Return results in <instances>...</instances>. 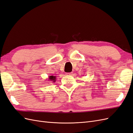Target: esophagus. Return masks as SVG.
Returning <instances> with one entry per match:
<instances>
[{
  "label": "esophagus",
  "mask_w": 133,
  "mask_h": 133,
  "mask_svg": "<svg viewBox=\"0 0 133 133\" xmlns=\"http://www.w3.org/2000/svg\"><path fill=\"white\" fill-rule=\"evenodd\" d=\"M66 74L67 75H72V74H73V73H72V72H71V73H66Z\"/></svg>",
  "instance_id": "1"
}]
</instances>
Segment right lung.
<instances>
[{
    "label": "right lung",
    "instance_id": "obj_1",
    "mask_svg": "<svg viewBox=\"0 0 133 133\" xmlns=\"http://www.w3.org/2000/svg\"><path fill=\"white\" fill-rule=\"evenodd\" d=\"M48 81L55 82L56 81V76L53 75H50L48 76Z\"/></svg>",
    "mask_w": 133,
    "mask_h": 133
}]
</instances>
